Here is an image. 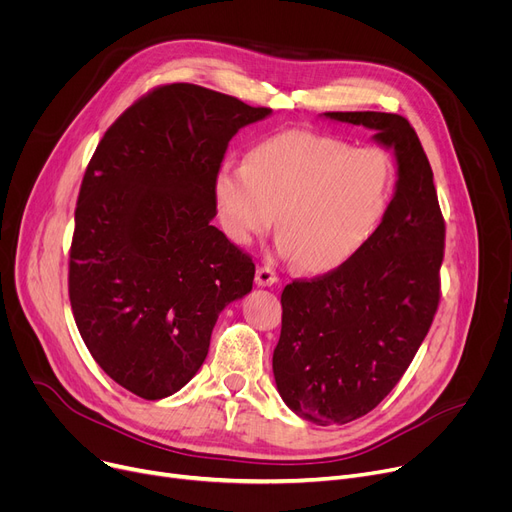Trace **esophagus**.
Listing matches in <instances>:
<instances>
[{
  "label": "esophagus",
  "mask_w": 512,
  "mask_h": 512,
  "mask_svg": "<svg viewBox=\"0 0 512 512\" xmlns=\"http://www.w3.org/2000/svg\"><path fill=\"white\" fill-rule=\"evenodd\" d=\"M255 282H257V286H274L278 282V276H276V272L272 270V267L261 265L259 270H257Z\"/></svg>",
  "instance_id": "obj_1"
}]
</instances>
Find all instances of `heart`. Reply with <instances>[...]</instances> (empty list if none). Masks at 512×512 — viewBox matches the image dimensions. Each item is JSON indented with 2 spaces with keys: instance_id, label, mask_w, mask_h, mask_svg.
I'll list each match as a JSON object with an SVG mask.
<instances>
[{
  "instance_id": "heart-1",
  "label": "heart",
  "mask_w": 512,
  "mask_h": 512,
  "mask_svg": "<svg viewBox=\"0 0 512 512\" xmlns=\"http://www.w3.org/2000/svg\"><path fill=\"white\" fill-rule=\"evenodd\" d=\"M396 188L386 149L353 147L338 137L286 130L257 143L245 166H222L213 203L224 234L238 247L272 228L282 257L311 274L351 261L380 228Z\"/></svg>"
}]
</instances>
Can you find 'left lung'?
Segmentation results:
<instances>
[{
	"label": "left lung",
	"instance_id": "left-lung-1",
	"mask_svg": "<svg viewBox=\"0 0 512 512\" xmlns=\"http://www.w3.org/2000/svg\"><path fill=\"white\" fill-rule=\"evenodd\" d=\"M324 116L373 130V141L396 157L394 197L367 245L334 272L282 292L278 392L297 415L342 425L380 405L427 336L440 303L446 228L432 166L407 118Z\"/></svg>",
	"mask_w": 512,
	"mask_h": 512
}]
</instances>
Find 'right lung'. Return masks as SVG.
Listing matches in <instances>:
<instances>
[{
  "label": "right lung",
  "mask_w": 512,
  "mask_h": 512,
  "mask_svg": "<svg viewBox=\"0 0 512 512\" xmlns=\"http://www.w3.org/2000/svg\"><path fill=\"white\" fill-rule=\"evenodd\" d=\"M272 114L205 87H157L107 128L80 184L68 292L76 328L110 378L145 400L203 365L222 309L255 263L215 218L230 139Z\"/></svg>",
  "instance_id": "obj_1"
}]
</instances>
